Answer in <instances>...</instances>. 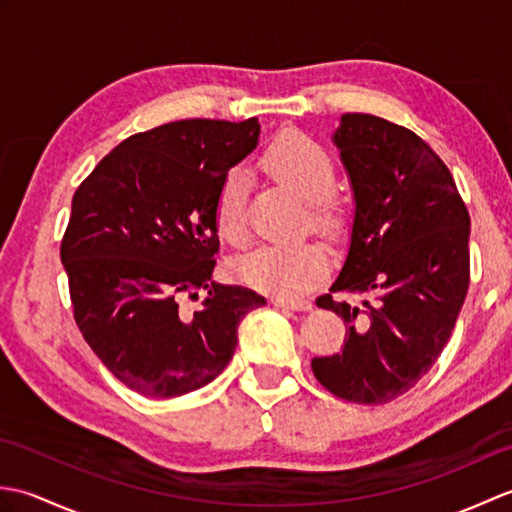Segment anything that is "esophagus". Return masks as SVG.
<instances>
[{
    "instance_id": "esophagus-1",
    "label": "esophagus",
    "mask_w": 512,
    "mask_h": 512,
    "mask_svg": "<svg viewBox=\"0 0 512 512\" xmlns=\"http://www.w3.org/2000/svg\"><path fill=\"white\" fill-rule=\"evenodd\" d=\"M270 303L277 308H288V310H301L306 312L312 308V303L306 301V299H284V297H273L270 299Z\"/></svg>"
}]
</instances>
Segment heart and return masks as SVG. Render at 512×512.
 I'll return each mask as SVG.
<instances>
[{
	"label": "heart",
	"mask_w": 512,
	"mask_h": 512,
	"mask_svg": "<svg viewBox=\"0 0 512 512\" xmlns=\"http://www.w3.org/2000/svg\"><path fill=\"white\" fill-rule=\"evenodd\" d=\"M262 165L279 182L295 189L308 200L310 222L323 233L334 235L343 224L339 202L330 193L336 180L334 160L317 140L297 129H286L264 149ZM215 226L228 244H248L246 184L239 173H228L215 202ZM330 255L321 242H301L292 246H262L239 259L235 275L248 286L270 292L275 297H301L328 277Z\"/></svg>",
	"instance_id": "heart-1"
}]
</instances>
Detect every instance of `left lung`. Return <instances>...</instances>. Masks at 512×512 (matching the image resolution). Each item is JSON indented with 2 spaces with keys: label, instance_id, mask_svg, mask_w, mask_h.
I'll use <instances>...</instances> for the list:
<instances>
[{
  "label": "left lung",
  "instance_id": "obj_1",
  "mask_svg": "<svg viewBox=\"0 0 512 512\" xmlns=\"http://www.w3.org/2000/svg\"><path fill=\"white\" fill-rule=\"evenodd\" d=\"M334 143L356 211L347 259L317 306L345 321L343 350L314 356V378L343 400L383 405L438 361L471 281V217L449 167L411 129L343 114ZM334 291L364 297L336 302Z\"/></svg>",
  "mask_w": 512,
  "mask_h": 512
}]
</instances>
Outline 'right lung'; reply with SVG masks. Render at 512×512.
<instances>
[{
    "label": "right lung",
    "instance_id": "add662e5",
    "mask_svg": "<svg viewBox=\"0 0 512 512\" xmlns=\"http://www.w3.org/2000/svg\"><path fill=\"white\" fill-rule=\"evenodd\" d=\"M257 136V118L160 125L114 147L74 193L61 239L74 321L138 394L176 398L211 383L233 358L239 321L266 303L211 281L217 193ZM200 289L201 308L184 311Z\"/></svg>",
    "mask_w": 512,
    "mask_h": 512
}]
</instances>
